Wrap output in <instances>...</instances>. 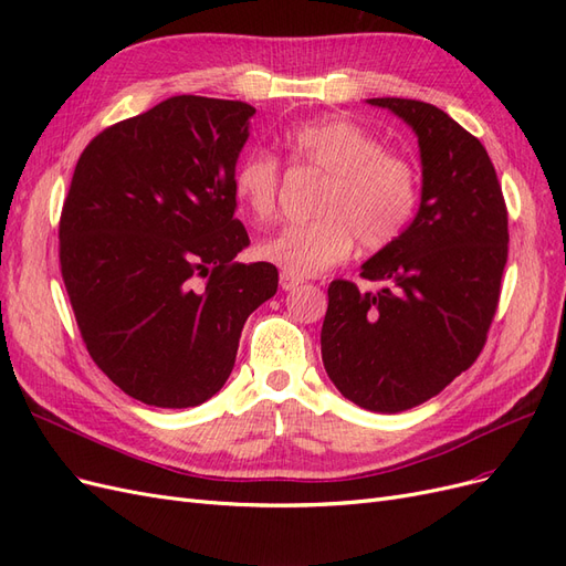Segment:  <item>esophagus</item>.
Listing matches in <instances>:
<instances>
[{"instance_id":"obj_1","label":"esophagus","mask_w":566,"mask_h":566,"mask_svg":"<svg viewBox=\"0 0 566 566\" xmlns=\"http://www.w3.org/2000/svg\"><path fill=\"white\" fill-rule=\"evenodd\" d=\"M279 283H281L283 290H295V287L302 283V279H300V276H293V273H285V271H283Z\"/></svg>"}]
</instances>
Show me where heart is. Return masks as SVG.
I'll return each instance as SVG.
<instances>
[{
    "instance_id": "1",
    "label": "heart",
    "mask_w": 566,
    "mask_h": 566,
    "mask_svg": "<svg viewBox=\"0 0 566 566\" xmlns=\"http://www.w3.org/2000/svg\"><path fill=\"white\" fill-rule=\"evenodd\" d=\"M287 160L314 169L325 181L304 224H285L256 245L264 262L293 276H314L345 260L354 241L364 252H380L408 229L418 208V167L387 150L378 134L349 117L306 119L283 134ZM281 167L264 153L238 163L233 196L256 221L273 217L279 205Z\"/></svg>"
}]
</instances>
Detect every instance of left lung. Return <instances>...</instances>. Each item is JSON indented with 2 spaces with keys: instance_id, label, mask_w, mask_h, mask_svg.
Returning a JSON list of instances; mask_svg holds the SVG:
<instances>
[{
  "instance_id": "8db88e82",
  "label": "left lung",
  "mask_w": 566,
  "mask_h": 566,
  "mask_svg": "<svg viewBox=\"0 0 566 566\" xmlns=\"http://www.w3.org/2000/svg\"><path fill=\"white\" fill-rule=\"evenodd\" d=\"M416 132L422 196L397 243L361 266L364 293L333 281L321 356L356 406L401 413L453 382L484 349L507 262V210L482 142L413 98H368Z\"/></svg>"
}]
</instances>
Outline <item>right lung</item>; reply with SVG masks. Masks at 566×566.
I'll return each instance as SVG.
<instances>
[{
  "instance_id": "obj_1",
  "label": "right lung",
  "mask_w": 566,
  "mask_h": 566,
  "mask_svg": "<svg viewBox=\"0 0 566 566\" xmlns=\"http://www.w3.org/2000/svg\"><path fill=\"white\" fill-rule=\"evenodd\" d=\"M254 108L172 96L82 150L59 224L61 276L94 364L158 408L224 387L248 316L276 295L233 217V172ZM198 277H205L202 284Z\"/></svg>"
}]
</instances>
